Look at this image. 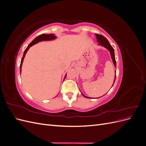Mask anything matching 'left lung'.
I'll return each mask as SVG.
<instances>
[{
    "mask_svg": "<svg viewBox=\"0 0 146 146\" xmlns=\"http://www.w3.org/2000/svg\"><path fill=\"white\" fill-rule=\"evenodd\" d=\"M96 38H97V41H98V42H99V44L102 46H104L105 47L107 48V49L110 51V54H111V58H112L113 61V63L114 64V66L116 67V60H115V56H114V48L111 46V44H110L109 43V41H108V39L102 35H99V34L96 33ZM115 79H116V75H115V78H114V82H115ZM113 85H114V83H113ZM82 94L86 98H88V97H86L85 96H84L82 93Z\"/></svg>",
    "mask_w": 146,
    "mask_h": 146,
    "instance_id": "1",
    "label": "left lung"
}]
</instances>
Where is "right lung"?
<instances>
[{
    "instance_id": "1",
    "label": "right lung",
    "mask_w": 146,
    "mask_h": 146,
    "mask_svg": "<svg viewBox=\"0 0 146 146\" xmlns=\"http://www.w3.org/2000/svg\"><path fill=\"white\" fill-rule=\"evenodd\" d=\"M55 38H56V36H54V34H42L41 35H39L38 36H37L36 38L34 39L31 42L29 45L27 46V47L26 48V49L24 50V55H23V58H22V60H21V65H20V72H21V67H22V64H23V60H24V58L25 57V54L27 53V50H29V48L33 46L34 44H35L38 43V42H40V41H48V40H52V39H54ZM66 76L64 77V78H66Z\"/></svg>"
}]
</instances>
